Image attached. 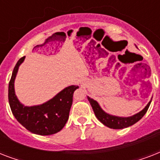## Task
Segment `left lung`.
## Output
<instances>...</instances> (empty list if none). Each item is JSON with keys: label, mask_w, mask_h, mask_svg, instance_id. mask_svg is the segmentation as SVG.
<instances>
[{"label": "left lung", "mask_w": 160, "mask_h": 160, "mask_svg": "<svg viewBox=\"0 0 160 160\" xmlns=\"http://www.w3.org/2000/svg\"><path fill=\"white\" fill-rule=\"evenodd\" d=\"M88 100L90 101V105L92 106V109L94 110V113H95L96 118L103 124H105V126L114 129H124V128H127V127L131 126V125L135 124L136 122L139 121V119H142V117L145 114V113L149 109V105H150V103H151V100H150L148 103V105L144 107L141 111L134 114V115H132V116L119 117L111 115V114H108V113L104 111L101 109V107L100 106V105L98 104L97 101H95V100H93L91 98L88 97Z\"/></svg>", "instance_id": "left-lung-1"}]
</instances>
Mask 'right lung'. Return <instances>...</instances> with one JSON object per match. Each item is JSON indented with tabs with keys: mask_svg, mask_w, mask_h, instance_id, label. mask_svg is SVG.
Listing matches in <instances>:
<instances>
[{
	"mask_svg": "<svg viewBox=\"0 0 160 160\" xmlns=\"http://www.w3.org/2000/svg\"><path fill=\"white\" fill-rule=\"evenodd\" d=\"M23 56L17 61L9 82L8 100L11 112L17 121L31 133L39 135H51L60 131L65 126L73 102V94L79 88L70 85L65 88L52 99L42 105L25 106L17 99L14 83Z\"/></svg>",
	"mask_w": 160,
	"mask_h": 160,
	"instance_id": "add662e5",
	"label": "right lung"
}]
</instances>
